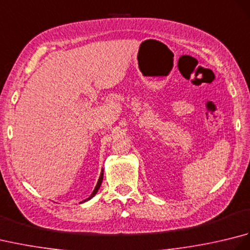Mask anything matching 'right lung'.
Returning <instances> with one entry per match:
<instances>
[{
  "label": "right lung",
  "instance_id": "1",
  "mask_svg": "<svg viewBox=\"0 0 250 250\" xmlns=\"http://www.w3.org/2000/svg\"><path fill=\"white\" fill-rule=\"evenodd\" d=\"M102 180H103V169H102V172H101V175H100V178H99V180H98V184H97V186H95V188H94V190H93V192L91 193V195L89 196L88 199H86L84 201H83V202H86V201H88V200H90V199H92L93 196L97 194V192H98V190L100 189V187H101V184H102ZM82 203V202H81Z\"/></svg>",
  "mask_w": 250,
  "mask_h": 250
}]
</instances>
